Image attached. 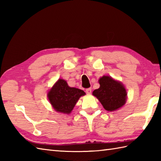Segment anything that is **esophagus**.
<instances>
[{
    "label": "esophagus",
    "mask_w": 161,
    "mask_h": 161,
    "mask_svg": "<svg viewBox=\"0 0 161 161\" xmlns=\"http://www.w3.org/2000/svg\"><path fill=\"white\" fill-rule=\"evenodd\" d=\"M91 88H87V89L86 90V93L87 94H91Z\"/></svg>",
    "instance_id": "obj_1"
}]
</instances>
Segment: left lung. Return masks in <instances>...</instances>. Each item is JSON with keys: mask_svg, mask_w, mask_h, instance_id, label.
<instances>
[{"mask_svg": "<svg viewBox=\"0 0 161 161\" xmlns=\"http://www.w3.org/2000/svg\"><path fill=\"white\" fill-rule=\"evenodd\" d=\"M100 86L93 92L104 109L108 111H116L126 103V88L120 81L115 80L110 76H103L99 80Z\"/></svg>", "mask_w": 161, "mask_h": 161, "instance_id": "8db88e82", "label": "left lung"}]
</instances>
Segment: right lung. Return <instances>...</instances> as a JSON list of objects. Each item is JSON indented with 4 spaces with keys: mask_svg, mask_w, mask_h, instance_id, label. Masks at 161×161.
Segmentation results:
<instances>
[{
    "mask_svg": "<svg viewBox=\"0 0 161 161\" xmlns=\"http://www.w3.org/2000/svg\"><path fill=\"white\" fill-rule=\"evenodd\" d=\"M85 94L84 91L68 86L66 81L59 79L47 93V98L56 111L69 114L80 97Z\"/></svg>",
    "mask_w": 161,
    "mask_h": 161,
    "instance_id": "right-lung-1",
    "label": "right lung"
}]
</instances>
